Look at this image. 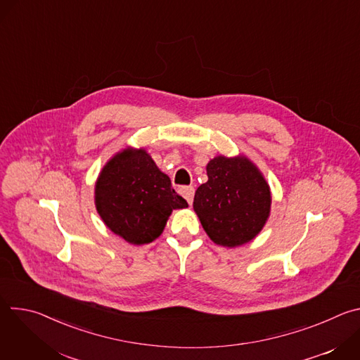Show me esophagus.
<instances>
[{
	"label": "esophagus",
	"instance_id": "1",
	"mask_svg": "<svg viewBox=\"0 0 360 360\" xmlns=\"http://www.w3.org/2000/svg\"><path fill=\"white\" fill-rule=\"evenodd\" d=\"M179 191H181V195H182V196L186 199V202L191 205L192 200H193V195H195L193 186H182Z\"/></svg>",
	"mask_w": 360,
	"mask_h": 360
}]
</instances>
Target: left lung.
I'll return each mask as SVG.
<instances>
[{
	"label": "left lung",
	"instance_id": "8db88e82",
	"mask_svg": "<svg viewBox=\"0 0 360 360\" xmlns=\"http://www.w3.org/2000/svg\"><path fill=\"white\" fill-rule=\"evenodd\" d=\"M207 174L193 198L202 228L221 246L250 242L271 214V189L262 172L243 155H219L208 162Z\"/></svg>",
	"mask_w": 360,
	"mask_h": 360
}]
</instances>
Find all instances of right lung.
I'll return each mask as SVG.
<instances>
[{"mask_svg": "<svg viewBox=\"0 0 360 360\" xmlns=\"http://www.w3.org/2000/svg\"><path fill=\"white\" fill-rule=\"evenodd\" d=\"M95 207L114 233L143 245L155 240L172 211L188 208V203L143 148H125L102 168L95 184Z\"/></svg>", "mask_w": 360, "mask_h": 360, "instance_id": "obj_1", "label": "right lung"}]
</instances>
